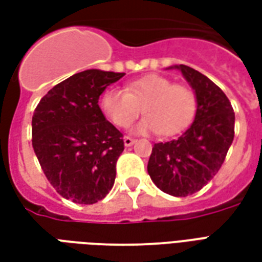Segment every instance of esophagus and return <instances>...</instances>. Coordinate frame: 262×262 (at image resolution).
I'll return each mask as SVG.
<instances>
[{
	"label": "esophagus",
	"instance_id": "obj_1",
	"mask_svg": "<svg viewBox=\"0 0 262 262\" xmlns=\"http://www.w3.org/2000/svg\"><path fill=\"white\" fill-rule=\"evenodd\" d=\"M135 142H136V140H135V139H132V137H129V136H125V139H123V143H125L126 147L132 146V144H133Z\"/></svg>",
	"mask_w": 262,
	"mask_h": 262
}]
</instances>
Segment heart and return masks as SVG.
Segmentation results:
<instances>
[{
    "label": "heart",
    "instance_id": "1",
    "mask_svg": "<svg viewBox=\"0 0 262 262\" xmlns=\"http://www.w3.org/2000/svg\"><path fill=\"white\" fill-rule=\"evenodd\" d=\"M146 118L137 125L142 135L159 133L176 136L195 119L198 99L187 85L176 84L163 75L151 74L132 81L125 88H108L101 97V108L118 127H126L136 119L140 111Z\"/></svg>",
    "mask_w": 262,
    "mask_h": 262
}]
</instances>
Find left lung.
Returning a JSON list of instances; mask_svg holds the SVG:
<instances>
[{"label": "left lung", "instance_id": "left-lung-1", "mask_svg": "<svg viewBox=\"0 0 262 262\" xmlns=\"http://www.w3.org/2000/svg\"><path fill=\"white\" fill-rule=\"evenodd\" d=\"M176 69L195 90V120L178 139L154 144L147 171L163 192L182 198L201 191L225 163L234 137V112L225 92L206 75L184 64Z\"/></svg>", "mask_w": 262, "mask_h": 262}]
</instances>
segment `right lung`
<instances>
[{
  "instance_id": "obj_1",
  "label": "right lung",
  "mask_w": 262,
  "mask_h": 262,
  "mask_svg": "<svg viewBox=\"0 0 262 262\" xmlns=\"http://www.w3.org/2000/svg\"><path fill=\"white\" fill-rule=\"evenodd\" d=\"M125 73L85 70L54 85L32 118V146L45 176L66 199L92 205L106 196L125 148L123 135L98 105Z\"/></svg>"
}]
</instances>
